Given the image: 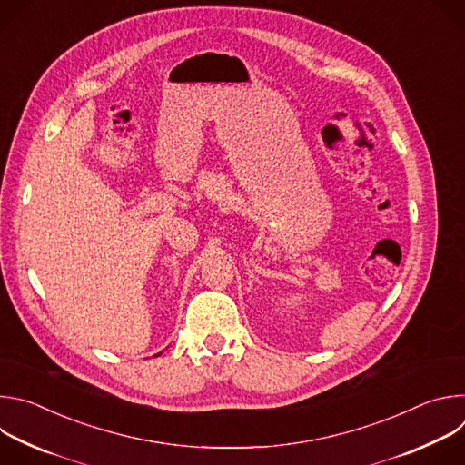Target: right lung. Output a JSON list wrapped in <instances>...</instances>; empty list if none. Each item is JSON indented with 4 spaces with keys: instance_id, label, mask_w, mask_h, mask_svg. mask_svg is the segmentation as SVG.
Here are the masks:
<instances>
[{
    "instance_id": "add662e5",
    "label": "right lung",
    "mask_w": 465,
    "mask_h": 465,
    "mask_svg": "<svg viewBox=\"0 0 465 465\" xmlns=\"http://www.w3.org/2000/svg\"><path fill=\"white\" fill-rule=\"evenodd\" d=\"M158 355H160V353H158ZM158 355H156V357H158Z\"/></svg>"
}]
</instances>
